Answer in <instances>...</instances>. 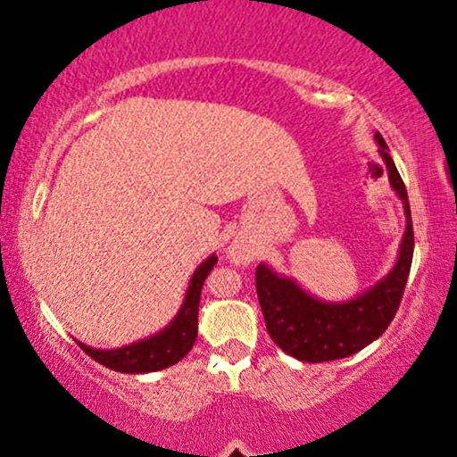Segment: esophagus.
I'll return each instance as SVG.
<instances>
[{"label":"esophagus","mask_w":457,"mask_h":457,"mask_svg":"<svg viewBox=\"0 0 457 457\" xmlns=\"http://www.w3.org/2000/svg\"><path fill=\"white\" fill-rule=\"evenodd\" d=\"M229 260L234 264H249V262H253V253L243 245H232L229 246Z\"/></svg>","instance_id":"obj_1"}]
</instances>
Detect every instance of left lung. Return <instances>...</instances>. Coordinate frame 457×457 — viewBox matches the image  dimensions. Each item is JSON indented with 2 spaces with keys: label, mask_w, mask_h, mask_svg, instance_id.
<instances>
[{
  "label": "left lung",
  "mask_w": 457,
  "mask_h": 457,
  "mask_svg": "<svg viewBox=\"0 0 457 457\" xmlns=\"http://www.w3.org/2000/svg\"><path fill=\"white\" fill-rule=\"evenodd\" d=\"M374 139L380 145L378 154L389 174L391 188L402 199L406 214V232L393 269L350 301H324L313 296L292 277L281 275L266 262L255 270V290L272 342L283 353L305 363L345 359L376 342L395 318L406 287L414 249L411 204L385 139L380 133H376Z\"/></svg>",
  "instance_id": "left-lung-1"
}]
</instances>
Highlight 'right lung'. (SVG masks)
<instances>
[{
    "instance_id": "right-lung-1",
    "label": "right lung",
    "mask_w": 457,
    "mask_h": 457,
    "mask_svg": "<svg viewBox=\"0 0 457 457\" xmlns=\"http://www.w3.org/2000/svg\"><path fill=\"white\" fill-rule=\"evenodd\" d=\"M217 264V255H208L195 272L188 279V287L182 298V305L178 313L170 320L165 328L150 337L139 339L122 348H92V345L77 342L83 353L92 356L96 363L122 374H148V371H159L165 367L176 365L188 354L197 339V313H199V296H202V286L206 281L208 272Z\"/></svg>"
}]
</instances>
